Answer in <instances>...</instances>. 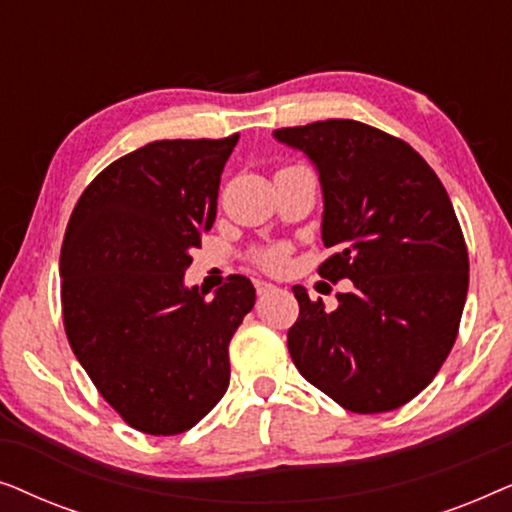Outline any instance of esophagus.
<instances>
[{"label": "esophagus", "instance_id": "esophagus-1", "mask_svg": "<svg viewBox=\"0 0 512 512\" xmlns=\"http://www.w3.org/2000/svg\"><path fill=\"white\" fill-rule=\"evenodd\" d=\"M275 291V284L270 282H256V293L258 296H268V293Z\"/></svg>", "mask_w": 512, "mask_h": 512}]
</instances>
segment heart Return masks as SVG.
Wrapping results in <instances>:
<instances>
[{"instance_id":"obj_1","label":"heart","mask_w":512,"mask_h":512,"mask_svg":"<svg viewBox=\"0 0 512 512\" xmlns=\"http://www.w3.org/2000/svg\"><path fill=\"white\" fill-rule=\"evenodd\" d=\"M286 258H289V249L284 244H275V247L258 251L256 263L270 272H279L286 265Z\"/></svg>"}]
</instances>
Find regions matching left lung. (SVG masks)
<instances>
[{
  "label": "left lung",
  "mask_w": 512,
  "mask_h": 512,
  "mask_svg": "<svg viewBox=\"0 0 512 512\" xmlns=\"http://www.w3.org/2000/svg\"><path fill=\"white\" fill-rule=\"evenodd\" d=\"M275 139L319 172L321 240L335 249L319 275L352 279L333 312L293 286L291 359L345 410L401 408L436 377L464 312L468 251L450 195L410 144L373 125L331 118Z\"/></svg>",
  "instance_id": "obj_1"
}]
</instances>
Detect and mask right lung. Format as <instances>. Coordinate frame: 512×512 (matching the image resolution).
Instances as JSON below:
<instances>
[{
    "label": "right lung",
    "instance_id": "obj_1",
    "mask_svg": "<svg viewBox=\"0 0 512 512\" xmlns=\"http://www.w3.org/2000/svg\"><path fill=\"white\" fill-rule=\"evenodd\" d=\"M237 139L146 144L104 167L69 216L60 251L67 340L104 401L149 436L184 433L221 401L230 338L254 307L242 275L212 300L184 286Z\"/></svg>",
    "mask_w": 512,
    "mask_h": 512
}]
</instances>
